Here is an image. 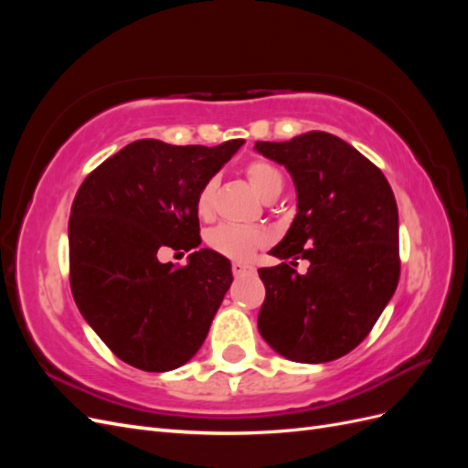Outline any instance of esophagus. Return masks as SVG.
<instances>
[{
	"instance_id": "obj_1",
	"label": "esophagus",
	"mask_w": 468,
	"mask_h": 468,
	"mask_svg": "<svg viewBox=\"0 0 468 468\" xmlns=\"http://www.w3.org/2000/svg\"><path fill=\"white\" fill-rule=\"evenodd\" d=\"M256 271V269H253L250 263H244V261H232V273L236 275V277H239V275H246V273H253Z\"/></svg>"
}]
</instances>
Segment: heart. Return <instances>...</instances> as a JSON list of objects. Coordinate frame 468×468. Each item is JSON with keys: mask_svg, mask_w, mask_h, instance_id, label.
<instances>
[{"mask_svg": "<svg viewBox=\"0 0 468 468\" xmlns=\"http://www.w3.org/2000/svg\"><path fill=\"white\" fill-rule=\"evenodd\" d=\"M246 177L250 186L263 201H273L282 191V176L279 169L265 160H251L246 164ZM217 179L208 177L197 191L195 208L201 218H208L215 210ZM267 244V234L253 226L218 224L207 232V246L230 260H248L253 251Z\"/></svg>", "mask_w": 468, "mask_h": 468, "instance_id": "heart-1", "label": "heart"}]
</instances>
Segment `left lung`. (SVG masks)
<instances>
[{"label": "left lung", "mask_w": 468, "mask_h": 468, "mask_svg": "<svg viewBox=\"0 0 468 468\" xmlns=\"http://www.w3.org/2000/svg\"><path fill=\"white\" fill-rule=\"evenodd\" d=\"M289 169L299 212L261 267L265 301L258 328L265 342L296 363L346 356L369 335L400 279L399 207L387 177L346 140L310 131L287 143H256Z\"/></svg>", "instance_id": "left-lung-1"}]
</instances>
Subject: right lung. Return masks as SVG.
I'll use <instances>...</instances> for the list:
<instances>
[{"label": "right lung", "mask_w": 468, "mask_h": 468, "mask_svg": "<svg viewBox=\"0 0 468 468\" xmlns=\"http://www.w3.org/2000/svg\"><path fill=\"white\" fill-rule=\"evenodd\" d=\"M244 144L174 146L144 138L83 179L69 212V287L81 316L119 359L162 373L187 363L232 282L230 261L201 244L195 197Z\"/></svg>", "instance_id": "1"}]
</instances>
